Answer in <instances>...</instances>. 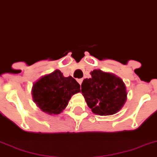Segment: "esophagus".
Wrapping results in <instances>:
<instances>
[{
    "instance_id": "obj_1",
    "label": "esophagus",
    "mask_w": 157,
    "mask_h": 157,
    "mask_svg": "<svg viewBox=\"0 0 157 157\" xmlns=\"http://www.w3.org/2000/svg\"><path fill=\"white\" fill-rule=\"evenodd\" d=\"M82 81H83V80H82V78H78V79H77V82H78V83L80 84V85H81V84H82Z\"/></svg>"
}]
</instances>
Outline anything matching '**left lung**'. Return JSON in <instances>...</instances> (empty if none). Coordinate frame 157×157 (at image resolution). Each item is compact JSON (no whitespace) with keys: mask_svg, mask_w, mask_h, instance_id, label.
<instances>
[{"mask_svg":"<svg viewBox=\"0 0 157 157\" xmlns=\"http://www.w3.org/2000/svg\"><path fill=\"white\" fill-rule=\"evenodd\" d=\"M85 78L81 91L88 106L100 116L114 114L125 102L126 89L121 78L110 73L94 70Z\"/></svg>","mask_w":157,"mask_h":157,"instance_id":"obj_1","label":"left lung"}]
</instances>
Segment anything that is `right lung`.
Here are the masks:
<instances>
[{"instance_id": "obj_1", "label": "right lung", "mask_w": 157, "mask_h": 157, "mask_svg": "<svg viewBox=\"0 0 157 157\" xmlns=\"http://www.w3.org/2000/svg\"><path fill=\"white\" fill-rule=\"evenodd\" d=\"M80 92V85L71 76L64 77L56 70L42 77L34 83L33 100L42 111L49 114H59L67 105L75 94Z\"/></svg>"}]
</instances>
